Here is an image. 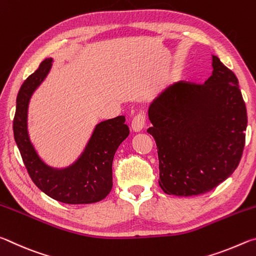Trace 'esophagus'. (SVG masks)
Returning <instances> with one entry per match:
<instances>
[{
    "label": "esophagus",
    "instance_id": "34e87169",
    "mask_svg": "<svg viewBox=\"0 0 256 256\" xmlns=\"http://www.w3.org/2000/svg\"><path fill=\"white\" fill-rule=\"evenodd\" d=\"M131 126H132L133 132H141L146 126V116L142 114L136 115V118L132 120Z\"/></svg>",
    "mask_w": 256,
    "mask_h": 256
}]
</instances>
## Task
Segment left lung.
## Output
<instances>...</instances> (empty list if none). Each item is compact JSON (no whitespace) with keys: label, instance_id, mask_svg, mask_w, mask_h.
Listing matches in <instances>:
<instances>
[{"label":"left lung","instance_id":"8db88e82","mask_svg":"<svg viewBox=\"0 0 256 256\" xmlns=\"http://www.w3.org/2000/svg\"><path fill=\"white\" fill-rule=\"evenodd\" d=\"M203 84L180 81L150 104L159 185L166 194L198 196L214 188L240 164L248 126L238 80L216 55Z\"/></svg>","mask_w":256,"mask_h":256}]
</instances>
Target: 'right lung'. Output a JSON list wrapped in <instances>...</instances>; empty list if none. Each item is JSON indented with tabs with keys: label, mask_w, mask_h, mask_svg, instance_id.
Wrapping results in <instances>:
<instances>
[{
	"label": "right lung",
	"mask_w": 256,
	"mask_h": 256,
	"mask_svg": "<svg viewBox=\"0 0 256 256\" xmlns=\"http://www.w3.org/2000/svg\"><path fill=\"white\" fill-rule=\"evenodd\" d=\"M52 63L53 58H45L21 86L14 120L16 144L29 176L46 196L68 204L99 202L112 190V159L128 136V126L124 116L104 120L94 126L82 152L72 164L62 168L46 164L30 140L28 110L32 94L50 72Z\"/></svg>",
	"instance_id": "obj_1"
}]
</instances>
